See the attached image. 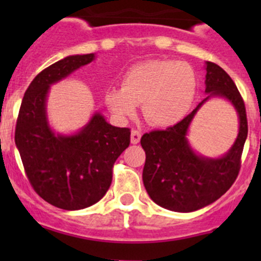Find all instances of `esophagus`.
<instances>
[{
    "instance_id": "esophagus-1",
    "label": "esophagus",
    "mask_w": 261,
    "mask_h": 261,
    "mask_svg": "<svg viewBox=\"0 0 261 261\" xmlns=\"http://www.w3.org/2000/svg\"><path fill=\"white\" fill-rule=\"evenodd\" d=\"M141 139V133L139 130L131 131V144H139Z\"/></svg>"
}]
</instances>
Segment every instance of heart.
I'll return each mask as SVG.
<instances>
[{
  "label": "heart",
  "mask_w": 261,
  "mask_h": 261,
  "mask_svg": "<svg viewBox=\"0 0 261 261\" xmlns=\"http://www.w3.org/2000/svg\"><path fill=\"white\" fill-rule=\"evenodd\" d=\"M193 69L177 60H149L134 65L123 75L121 88H112L105 101L120 118L134 116L144 103L146 121L168 127L186 117L196 96Z\"/></svg>",
  "instance_id": "heart-1"
}]
</instances>
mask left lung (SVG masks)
Segmentation results:
<instances>
[{
	"mask_svg": "<svg viewBox=\"0 0 261 261\" xmlns=\"http://www.w3.org/2000/svg\"><path fill=\"white\" fill-rule=\"evenodd\" d=\"M207 97L188 116L167 130L144 134L140 143L146 159L143 181L150 198L163 208L193 212L217 201L238 178L247 138L244 99L230 75L212 62L206 63ZM211 96L227 99L239 116V134L231 149L217 160L193 151L186 133L194 115Z\"/></svg>",
	"mask_w": 261,
	"mask_h": 261,
	"instance_id": "obj_1",
	"label": "left lung"
}]
</instances>
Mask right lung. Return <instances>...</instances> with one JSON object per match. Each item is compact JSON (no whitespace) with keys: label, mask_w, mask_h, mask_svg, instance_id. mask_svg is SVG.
Masks as SVG:
<instances>
[{"label":"right lung","mask_w":261,"mask_h":261,"mask_svg":"<svg viewBox=\"0 0 261 261\" xmlns=\"http://www.w3.org/2000/svg\"><path fill=\"white\" fill-rule=\"evenodd\" d=\"M93 59L94 54L70 55L41 70L23 94L15 130V143L34 191L68 211L87 208L106 194L115 162L130 145V128L110 125L99 112L74 135L50 128V86Z\"/></svg>","instance_id":"obj_1"}]
</instances>
